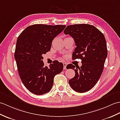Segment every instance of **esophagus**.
<instances>
[{
    "mask_svg": "<svg viewBox=\"0 0 120 120\" xmlns=\"http://www.w3.org/2000/svg\"><path fill=\"white\" fill-rule=\"evenodd\" d=\"M63 67H64V69H66V66H67V63H63Z\"/></svg>",
    "mask_w": 120,
    "mask_h": 120,
    "instance_id": "esophagus-1",
    "label": "esophagus"
}]
</instances>
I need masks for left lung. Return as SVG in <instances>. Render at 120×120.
Returning a JSON list of instances; mask_svg holds the SVG:
<instances>
[{
	"instance_id": "obj_1",
	"label": "left lung",
	"mask_w": 120,
	"mask_h": 120,
	"mask_svg": "<svg viewBox=\"0 0 120 120\" xmlns=\"http://www.w3.org/2000/svg\"><path fill=\"white\" fill-rule=\"evenodd\" d=\"M64 33L71 36L75 42L76 47L72 55L73 59L82 60L80 68H76L72 64L67 65L75 71V76L69 80V84L76 91L85 93L96 85L103 71L107 56L105 37L95 26L88 24L69 25Z\"/></svg>"
}]
</instances>
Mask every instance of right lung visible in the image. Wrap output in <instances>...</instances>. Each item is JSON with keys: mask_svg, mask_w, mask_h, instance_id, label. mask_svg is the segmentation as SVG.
Segmentation results:
<instances>
[{"mask_svg": "<svg viewBox=\"0 0 120 120\" xmlns=\"http://www.w3.org/2000/svg\"><path fill=\"white\" fill-rule=\"evenodd\" d=\"M65 27L34 24L18 36L14 54L18 73L24 85L33 94L42 95L49 92L54 77L63 70V63L57 60L49 67L44 66L42 55L50 51L52 40Z\"/></svg>", "mask_w": 120, "mask_h": 120, "instance_id": "1", "label": "right lung"}]
</instances>
